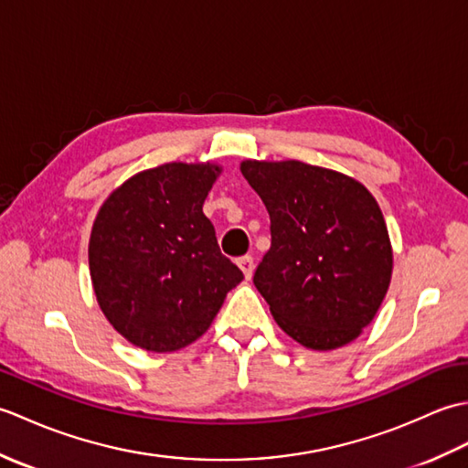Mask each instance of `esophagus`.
<instances>
[{"mask_svg": "<svg viewBox=\"0 0 468 468\" xmlns=\"http://www.w3.org/2000/svg\"><path fill=\"white\" fill-rule=\"evenodd\" d=\"M237 265L241 267V271H243V275H245V280H251L253 270H255L253 257H251V255H243V257H239V260H237Z\"/></svg>", "mask_w": 468, "mask_h": 468, "instance_id": "esophagus-1", "label": "esophagus"}]
</instances>
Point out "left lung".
<instances>
[{
    "label": "left lung",
    "mask_w": 468,
    "mask_h": 468,
    "mask_svg": "<svg viewBox=\"0 0 468 468\" xmlns=\"http://www.w3.org/2000/svg\"><path fill=\"white\" fill-rule=\"evenodd\" d=\"M270 213L271 247L253 283L277 325L312 350H335L374 320L392 277L380 207L352 176L300 161H243Z\"/></svg>",
    "instance_id": "obj_1"
}]
</instances>
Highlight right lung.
I'll list each match as a JSON object with an SVG mask.
<instances>
[{
	"label": "right lung",
	"mask_w": 468,
	"mask_h": 468,
	"mask_svg": "<svg viewBox=\"0 0 468 468\" xmlns=\"http://www.w3.org/2000/svg\"><path fill=\"white\" fill-rule=\"evenodd\" d=\"M221 166L168 163L128 178L96 215L88 261L98 305L146 352L201 337L243 280L203 213Z\"/></svg>",
	"instance_id": "obj_1"
}]
</instances>
